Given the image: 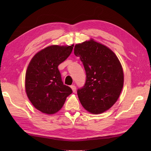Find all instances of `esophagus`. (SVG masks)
<instances>
[{
    "mask_svg": "<svg viewBox=\"0 0 151 151\" xmlns=\"http://www.w3.org/2000/svg\"><path fill=\"white\" fill-rule=\"evenodd\" d=\"M70 88H71L72 90H73V93H75L76 92V86L75 85H72L71 86H70Z\"/></svg>",
    "mask_w": 151,
    "mask_h": 151,
    "instance_id": "obj_1",
    "label": "esophagus"
}]
</instances>
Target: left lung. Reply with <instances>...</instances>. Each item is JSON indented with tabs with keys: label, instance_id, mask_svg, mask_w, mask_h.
<instances>
[{
	"label": "left lung",
	"instance_id": "left-lung-1",
	"mask_svg": "<svg viewBox=\"0 0 151 151\" xmlns=\"http://www.w3.org/2000/svg\"><path fill=\"white\" fill-rule=\"evenodd\" d=\"M86 73L84 86L77 90L82 106L91 114H102L113 106L123 87L124 75L118 58L111 49L93 40L76 44Z\"/></svg>",
	"mask_w": 151,
	"mask_h": 151
}]
</instances>
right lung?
<instances>
[{
	"instance_id": "1",
	"label": "right lung",
	"mask_w": 151,
	"mask_h": 151,
	"mask_svg": "<svg viewBox=\"0 0 151 151\" xmlns=\"http://www.w3.org/2000/svg\"><path fill=\"white\" fill-rule=\"evenodd\" d=\"M70 46L51 45L38 52L31 60L25 76V88L31 103L46 114L58 111L72 89L64 85L58 67L71 53Z\"/></svg>"
}]
</instances>
